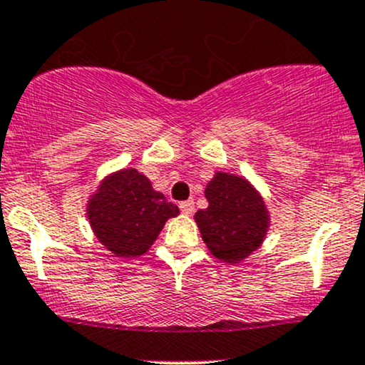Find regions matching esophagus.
I'll list each match as a JSON object with an SVG mask.
<instances>
[{
  "mask_svg": "<svg viewBox=\"0 0 365 365\" xmlns=\"http://www.w3.org/2000/svg\"><path fill=\"white\" fill-rule=\"evenodd\" d=\"M180 210H182V213L192 215V213H194V201H183V202H180Z\"/></svg>",
  "mask_w": 365,
  "mask_h": 365,
  "instance_id": "obj_1",
  "label": "esophagus"
}]
</instances>
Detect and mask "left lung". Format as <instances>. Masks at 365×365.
<instances>
[{
	"instance_id": "8db88e82",
	"label": "left lung",
	"mask_w": 365,
	"mask_h": 365,
	"mask_svg": "<svg viewBox=\"0 0 365 365\" xmlns=\"http://www.w3.org/2000/svg\"><path fill=\"white\" fill-rule=\"evenodd\" d=\"M204 194L210 206L194 216L202 241L222 262H242L262 246L270 223L262 195L247 180L222 171Z\"/></svg>"
}]
</instances>
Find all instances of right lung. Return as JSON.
Instances as JSON below:
<instances>
[{"label":"right lung","instance_id":"right-lung-1","mask_svg":"<svg viewBox=\"0 0 365 365\" xmlns=\"http://www.w3.org/2000/svg\"><path fill=\"white\" fill-rule=\"evenodd\" d=\"M88 220L98 241L115 256L135 258L147 253L168 218L180 213L150 180L133 168L112 173L88 201Z\"/></svg>","mask_w":365,"mask_h":365}]
</instances>
